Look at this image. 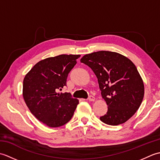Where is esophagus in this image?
<instances>
[{"label":"esophagus","instance_id":"34e87169","mask_svg":"<svg viewBox=\"0 0 160 160\" xmlns=\"http://www.w3.org/2000/svg\"><path fill=\"white\" fill-rule=\"evenodd\" d=\"M88 100H89L90 102H93V101H95V98L92 96H90L89 97V98H88Z\"/></svg>","mask_w":160,"mask_h":160}]
</instances>
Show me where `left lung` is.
<instances>
[{"label": "left lung", "instance_id": "obj_1", "mask_svg": "<svg viewBox=\"0 0 160 160\" xmlns=\"http://www.w3.org/2000/svg\"><path fill=\"white\" fill-rule=\"evenodd\" d=\"M80 62L93 70L108 106L100 120L116 126L129 120L140 107L144 95L143 80L133 62L120 53L108 51L86 54Z\"/></svg>", "mask_w": 160, "mask_h": 160}]
</instances>
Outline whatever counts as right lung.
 <instances>
[{
	"label": "right lung",
	"instance_id": "right-lung-1",
	"mask_svg": "<svg viewBox=\"0 0 160 160\" xmlns=\"http://www.w3.org/2000/svg\"><path fill=\"white\" fill-rule=\"evenodd\" d=\"M80 55L62 54L39 61L25 75L22 96L31 113L49 127L69 122L79 101L69 93H58L66 86L68 74Z\"/></svg>",
	"mask_w": 160,
	"mask_h": 160
}]
</instances>
